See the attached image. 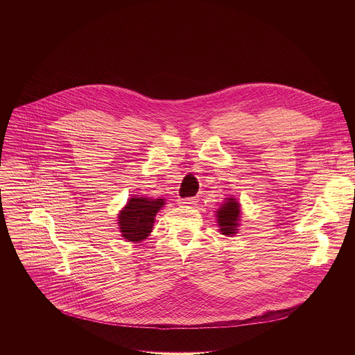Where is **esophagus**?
<instances>
[{"instance_id": "34e87169", "label": "esophagus", "mask_w": 355, "mask_h": 355, "mask_svg": "<svg viewBox=\"0 0 355 355\" xmlns=\"http://www.w3.org/2000/svg\"><path fill=\"white\" fill-rule=\"evenodd\" d=\"M196 202H197V198H183L179 201L180 205H196Z\"/></svg>"}]
</instances>
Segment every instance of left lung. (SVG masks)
Returning a JSON list of instances; mask_svg holds the SVG:
<instances>
[{
    "label": "left lung",
    "mask_w": 355,
    "mask_h": 355,
    "mask_svg": "<svg viewBox=\"0 0 355 355\" xmlns=\"http://www.w3.org/2000/svg\"><path fill=\"white\" fill-rule=\"evenodd\" d=\"M216 213L220 232L225 236H234L238 232L241 218L239 202L232 197L225 198V202L221 203L220 209H217Z\"/></svg>",
    "instance_id": "8db88e82"
}]
</instances>
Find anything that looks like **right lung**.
Instances as JSON below:
<instances>
[{"instance_id": "obj_1", "label": "right lung", "mask_w": 355, "mask_h": 355, "mask_svg": "<svg viewBox=\"0 0 355 355\" xmlns=\"http://www.w3.org/2000/svg\"><path fill=\"white\" fill-rule=\"evenodd\" d=\"M165 205V200L144 198L135 196L119 213V228L121 236L128 242H142L153 230L154 218L158 210Z\"/></svg>"}]
</instances>
